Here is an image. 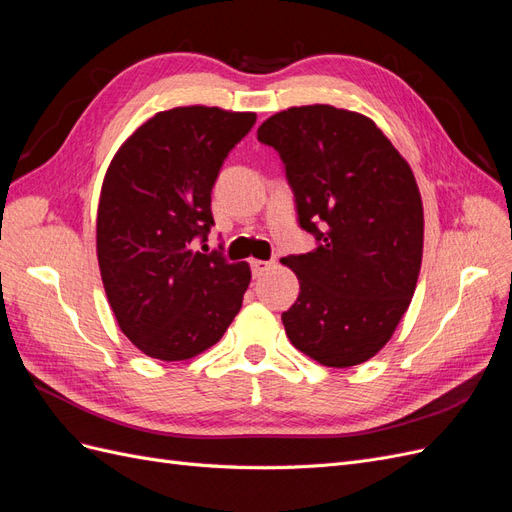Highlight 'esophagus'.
Returning a JSON list of instances; mask_svg holds the SVG:
<instances>
[{
  "mask_svg": "<svg viewBox=\"0 0 512 512\" xmlns=\"http://www.w3.org/2000/svg\"><path fill=\"white\" fill-rule=\"evenodd\" d=\"M271 265H273V262H269V260H252V273H254V277H260L267 269H271Z\"/></svg>",
  "mask_w": 512,
  "mask_h": 512,
  "instance_id": "esophagus-1",
  "label": "esophagus"
}]
</instances>
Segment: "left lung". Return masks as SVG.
<instances>
[{
	"mask_svg": "<svg viewBox=\"0 0 512 512\" xmlns=\"http://www.w3.org/2000/svg\"><path fill=\"white\" fill-rule=\"evenodd\" d=\"M284 162L299 226L316 250L282 258L299 299L282 314L292 346L352 367L389 342L423 258V203L408 162L365 115L292 106L258 128Z\"/></svg>",
	"mask_w": 512,
	"mask_h": 512,
	"instance_id": "1",
	"label": "left lung"
}]
</instances>
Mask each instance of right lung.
Returning <instances> with one entry per match:
<instances>
[{"mask_svg": "<svg viewBox=\"0 0 512 512\" xmlns=\"http://www.w3.org/2000/svg\"><path fill=\"white\" fill-rule=\"evenodd\" d=\"M254 123L256 113L218 106L170 108L145 121L106 170L96 237L102 282L121 331L153 359H192L239 314L252 280L247 262L230 265L196 245L213 226L220 168Z\"/></svg>", "mask_w": 512, "mask_h": 512, "instance_id": "1", "label": "right lung"}]
</instances>
